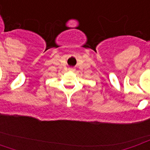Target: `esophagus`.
I'll return each instance as SVG.
<instances>
[{
  "mask_svg": "<svg viewBox=\"0 0 150 150\" xmlns=\"http://www.w3.org/2000/svg\"><path fill=\"white\" fill-rule=\"evenodd\" d=\"M69 70H71V71H74V69H73V68H70V69H69Z\"/></svg>",
  "mask_w": 150,
  "mask_h": 150,
  "instance_id": "obj_1",
  "label": "esophagus"
}]
</instances>
